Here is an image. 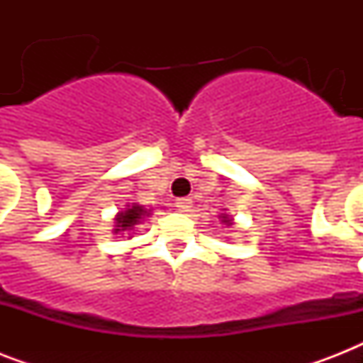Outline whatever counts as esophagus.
I'll list each match as a JSON object with an SVG mask.
<instances>
[{"mask_svg": "<svg viewBox=\"0 0 363 363\" xmlns=\"http://www.w3.org/2000/svg\"><path fill=\"white\" fill-rule=\"evenodd\" d=\"M177 209L181 211V213H190L192 211V199H188V198H181V199H177Z\"/></svg>", "mask_w": 363, "mask_h": 363, "instance_id": "esophagus-1", "label": "esophagus"}]
</instances>
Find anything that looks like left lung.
Listing matches in <instances>:
<instances>
[{
    "label": "left lung",
    "mask_w": 363,
    "mask_h": 363,
    "mask_svg": "<svg viewBox=\"0 0 363 363\" xmlns=\"http://www.w3.org/2000/svg\"><path fill=\"white\" fill-rule=\"evenodd\" d=\"M220 220L222 224H226V226H233V218L230 215H226V213H222Z\"/></svg>",
    "instance_id": "1"
}]
</instances>
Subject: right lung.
Instances as JSON below:
<instances>
[{"label": "right lung", "mask_w": 363, "mask_h": 363, "mask_svg": "<svg viewBox=\"0 0 363 363\" xmlns=\"http://www.w3.org/2000/svg\"><path fill=\"white\" fill-rule=\"evenodd\" d=\"M152 209H145L143 205L131 203L125 205V209L116 213L115 216V228H113V233H124L131 232L137 224H141L147 216H150ZM130 239V238H128Z\"/></svg>", "instance_id": "obj_1"}]
</instances>
